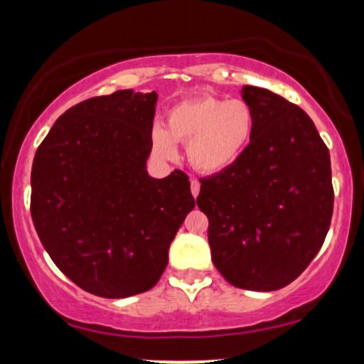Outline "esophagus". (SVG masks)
Returning a JSON list of instances; mask_svg holds the SVG:
<instances>
[{
    "label": "esophagus",
    "mask_w": 364,
    "mask_h": 364,
    "mask_svg": "<svg viewBox=\"0 0 364 364\" xmlns=\"http://www.w3.org/2000/svg\"><path fill=\"white\" fill-rule=\"evenodd\" d=\"M190 188H191V195L198 196V193H200V183H198V179H191V181H190Z\"/></svg>",
    "instance_id": "34e87169"
}]
</instances>
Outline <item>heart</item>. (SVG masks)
<instances>
[{
    "instance_id": "b5f03b06",
    "label": "heart",
    "mask_w": 364,
    "mask_h": 364,
    "mask_svg": "<svg viewBox=\"0 0 364 364\" xmlns=\"http://www.w3.org/2000/svg\"><path fill=\"white\" fill-rule=\"evenodd\" d=\"M255 114L243 99L198 95L168 111L166 127L152 129L157 156L171 159L176 141H188L186 157L196 171L217 174L235 166L252 140Z\"/></svg>"
}]
</instances>
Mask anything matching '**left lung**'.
I'll return each mask as SVG.
<instances>
[{"label":"left lung","mask_w":364,"mask_h":364,"mask_svg":"<svg viewBox=\"0 0 364 364\" xmlns=\"http://www.w3.org/2000/svg\"><path fill=\"white\" fill-rule=\"evenodd\" d=\"M255 128L240 161L202 178L212 262L235 287L277 291L320 252L333 210L327 145L301 107L246 85Z\"/></svg>","instance_id":"obj_1"}]
</instances>
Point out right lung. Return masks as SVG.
<instances>
[{"label":"right lung","instance_id":"1","mask_svg":"<svg viewBox=\"0 0 364 364\" xmlns=\"http://www.w3.org/2000/svg\"><path fill=\"white\" fill-rule=\"evenodd\" d=\"M157 94L118 90L58 118L32 164L31 214L70 281L101 298L156 286L195 198L183 171L147 173Z\"/></svg>","mask_w":364,"mask_h":364}]
</instances>
